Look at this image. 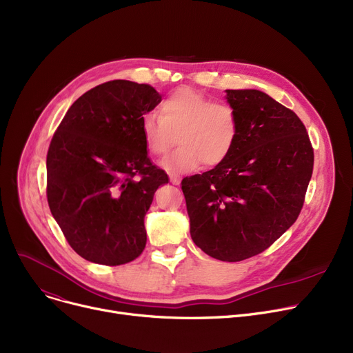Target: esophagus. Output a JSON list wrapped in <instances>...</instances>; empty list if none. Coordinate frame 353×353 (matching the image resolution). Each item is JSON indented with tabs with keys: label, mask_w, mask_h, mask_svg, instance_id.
Here are the masks:
<instances>
[{
	"label": "esophagus",
	"mask_w": 353,
	"mask_h": 353,
	"mask_svg": "<svg viewBox=\"0 0 353 353\" xmlns=\"http://www.w3.org/2000/svg\"><path fill=\"white\" fill-rule=\"evenodd\" d=\"M170 181L173 184H176V186H179V184H180V177L179 176H170Z\"/></svg>",
	"instance_id": "esophagus-1"
}]
</instances>
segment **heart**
<instances>
[{"label":"heart","mask_w":353,"mask_h":353,"mask_svg":"<svg viewBox=\"0 0 353 353\" xmlns=\"http://www.w3.org/2000/svg\"><path fill=\"white\" fill-rule=\"evenodd\" d=\"M141 136L148 153L164 156L176 143L179 148L161 161L170 174L196 169L200 163L214 167L232 153L239 137V117L226 103H214L203 92L179 88L159 107L156 114L141 119Z\"/></svg>","instance_id":"heart-1"}]
</instances>
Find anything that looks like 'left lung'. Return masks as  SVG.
Instances as JSON below:
<instances>
[{"label": "left lung", "mask_w": 353, "mask_h": 353, "mask_svg": "<svg viewBox=\"0 0 353 353\" xmlns=\"http://www.w3.org/2000/svg\"><path fill=\"white\" fill-rule=\"evenodd\" d=\"M239 117L230 156L184 177L193 242L223 262L266 250L298 219L313 172V148L301 119L259 90H226Z\"/></svg>", "instance_id": "left-lung-1"}]
</instances>
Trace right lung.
Wrapping results in <instances>:
<instances>
[{
	"label": "right lung",
	"instance_id": "add662e5",
	"mask_svg": "<svg viewBox=\"0 0 353 353\" xmlns=\"http://www.w3.org/2000/svg\"><path fill=\"white\" fill-rule=\"evenodd\" d=\"M160 101L148 84L108 81L74 101L52 136L48 206L68 245L88 262L119 266L144 250V216L169 183L148 159L140 128Z\"/></svg>",
	"mask_w": 353,
	"mask_h": 353
}]
</instances>
